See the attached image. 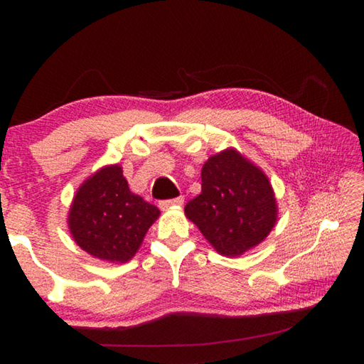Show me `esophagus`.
<instances>
[{
	"instance_id": "esophagus-1",
	"label": "esophagus",
	"mask_w": 364,
	"mask_h": 364,
	"mask_svg": "<svg viewBox=\"0 0 364 364\" xmlns=\"http://www.w3.org/2000/svg\"><path fill=\"white\" fill-rule=\"evenodd\" d=\"M184 202V197L180 196V197H175V199H168V200H160L159 202V207L162 208V210H167V208L170 207H178V205H183Z\"/></svg>"
}]
</instances>
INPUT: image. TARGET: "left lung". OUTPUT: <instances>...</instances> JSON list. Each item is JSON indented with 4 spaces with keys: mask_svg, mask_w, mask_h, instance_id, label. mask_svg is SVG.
Segmentation results:
<instances>
[{
    "mask_svg": "<svg viewBox=\"0 0 364 364\" xmlns=\"http://www.w3.org/2000/svg\"><path fill=\"white\" fill-rule=\"evenodd\" d=\"M202 191L184 207L221 255L237 257L260 244L278 220L268 176L236 149L208 157L202 167Z\"/></svg>",
    "mask_w": 364,
    "mask_h": 364,
    "instance_id": "obj_1",
    "label": "left lung"
}]
</instances>
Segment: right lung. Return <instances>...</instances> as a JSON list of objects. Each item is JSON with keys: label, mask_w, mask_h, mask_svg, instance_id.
Here are the masks:
<instances>
[{"label": "right lung", "mask_w": 364, "mask_h": 364, "mask_svg": "<svg viewBox=\"0 0 364 364\" xmlns=\"http://www.w3.org/2000/svg\"><path fill=\"white\" fill-rule=\"evenodd\" d=\"M160 210L133 194L122 167L107 165L78 188L69 210V230L90 255L125 263L136 254Z\"/></svg>", "instance_id": "right-lung-1"}]
</instances>
